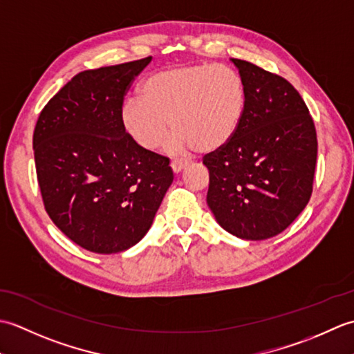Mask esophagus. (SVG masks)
Wrapping results in <instances>:
<instances>
[{
  "label": "esophagus",
  "instance_id": "obj_1",
  "mask_svg": "<svg viewBox=\"0 0 354 354\" xmlns=\"http://www.w3.org/2000/svg\"><path fill=\"white\" fill-rule=\"evenodd\" d=\"M170 165H171V170H173V171H175V173H179V171H181V170L185 167L187 162H185V161H183V160H173Z\"/></svg>",
  "mask_w": 354,
  "mask_h": 354
}]
</instances>
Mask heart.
I'll use <instances>...</instances> for the list:
<instances>
[{
    "instance_id": "b5f03b06",
    "label": "heart",
    "mask_w": 354,
    "mask_h": 354,
    "mask_svg": "<svg viewBox=\"0 0 354 354\" xmlns=\"http://www.w3.org/2000/svg\"><path fill=\"white\" fill-rule=\"evenodd\" d=\"M140 97L124 100L120 122L145 150L161 146L170 123L175 150L216 152L234 138L246 108L245 82L227 65L194 64L156 71L141 84Z\"/></svg>"
}]
</instances>
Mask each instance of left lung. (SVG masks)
<instances>
[{"label": "left lung", "instance_id": "obj_1", "mask_svg": "<svg viewBox=\"0 0 354 354\" xmlns=\"http://www.w3.org/2000/svg\"><path fill=\"white\" fill-rule=\"evenodd\" d=\"M246 88L245 115L227 146L205 155L207 204L230 234L266 240L310 199L318 142L304 100L288 80L231 59Z\"/></svg>", "mask_w": 354, "mask_h": 354}]
</instances>
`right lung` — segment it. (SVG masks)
<instances>
[{
  "label": "right lung",
  "mask_w": 354,
  "mask_h": 354,
  "mask_svg": "<svg viewBox=\"0 0 354 354\" xmlns=\"http://www.w3.org/2000/svg\"><path fill=\"white\" fill-rule=\"evenodd\" d=\"M150 61L79 73L45 104L35 127L45 209L66 237L91 252L137 245L173 183L169 158L135 145L120 122L126 89Z\"/></svg>",
  "instance_id": "add662e5"
}]
</instances>
